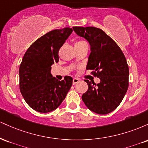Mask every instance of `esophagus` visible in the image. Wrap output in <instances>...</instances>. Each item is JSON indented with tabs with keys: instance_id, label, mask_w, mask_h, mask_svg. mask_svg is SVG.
I'll use <instances>...</instances> for the list:
<instances>
[{
	"instance_id": "1",
	"label": "esophagus",
	"mask_w": 148,
	"mask_h": 148,
	"mask_svg": "<svg viewBox=\"0 0 148 148\" xmlns=\"http://www.w3.org/2000/svg\"><path fill=\"white\" fill-rule=\"evenodd\" d=\"M79 79H76V78H75V79H73L72 84H73V85H75L76 84H77V83L79 82Z\"/></svg>"
}]
</instances>
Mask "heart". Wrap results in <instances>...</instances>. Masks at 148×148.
<instances>
[{
    "label": "heart",
    "instance_id": "obj_1",
    "mask_svg": "<svg viewBox=\"0 0 148 148\" xmlns=\"http://www.w3.org/2000/svg\"><path fill=\"white\" fill-rule=\"evenodd\" d=\"M86 43L85 42H83V41H79V42H77L75 44V46H79V45H84V44Z\"/></svg>",
    "mask_w": 148,
    "mask_h": 148
}]
</instances>
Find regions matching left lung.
<instances>
[{
	"label": "left lung",
	"mask_w": 148,
	"mask_h": 148,
	"mask_svg": "<svg viewBox=\"0 0 148 148\" xmlns=\"http://www.w3.org/2000/svg\"><path fill=\"white\" fill-rule=\"evenodd\" d=\"M75 33L90 43L91 53L87 69L99 78V84L85 81L88 90L82 95L86 106L97 114H108L118 107L129 86V67L125 55L114 40L95 27H73Z\"/></svg>",
	"instance_id": "8db88e82"
}]
</instances>
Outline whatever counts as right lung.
<instances>
[{"instance_id": "1", "label": "right lung", "mask_w": 148, "mask_h": 148, "mask_svg": "<svg viewBox=\"0 0 148 148\" xmlns=\"http://www.w3.org/2000/svg\"><path fill=\"white\" fill-rule=\"evenodd\" d=\"M69 28L46 33L27 49L19 67V88L28 106L49 113L61 104L72 85V78L59 81L51 74L52 64L59 60L58 51L72 33Z\"/></svg>"}]
</instances>
